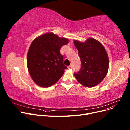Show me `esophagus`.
Instances as JSON below:
<instances>
[{"label":"esophagus","mask_w":130,"mask_h":130,"mask_svg":"<svg viewBox=\"0 0 130 130\" xmlns=\"http://www.w3.org/2000/svg\"><path fill=\"white\" fill-rule=\"evenodd\" d=\"M72 66L70 65L69 66H68V69H72Z\"/></svg>","instance_id":"esophagus-1"}]
</instances>
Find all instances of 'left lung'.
<instances>
[{
    "label": "left lung",
    "mask_w": 130,
    "mask_h": 130,
    "mask_svg": "<svg viewBox=\"0 0 130 130\" xmlns=\"http://www.w3.org/2000/svg\"><path fill=\"white\" fill-rule=\"evenodd\" d=\"M81 58V68L74 75L77 81L87 87L99 84L107 74L109 59L106 50L101 43L93 38L84 42L74 41Z\"/></svg>",
    "instance_id": "1"
}]
</instances>
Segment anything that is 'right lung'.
Returning a JSON list of instances; mask_svg holds the SVG:
<instances>
[{
  "label": "right lung",
  "instance_id": "add662e5",
  "mask_svg": "<svg viewBox=\"0 0 130 130\" xmlns=\"http://www.w3.org/2000/svg\"><path fill=\"white\" fill-rule=\"evenodd\" d=\"M68 43L67 38L52 32L34 39L27 53V66L35 84L42 87H48L60 79L67 67L60 51Z\"/></svg>",
  "mask_w": 130,
  "mask_h": 130
}]
</instances>
